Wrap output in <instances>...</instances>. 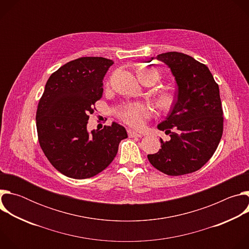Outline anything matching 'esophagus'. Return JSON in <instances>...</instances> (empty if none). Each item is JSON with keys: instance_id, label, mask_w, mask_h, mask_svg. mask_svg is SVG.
<instances>
[{"instance_id": "34e87169", "label": "esophagus", "mask_w": 249, "mask_h": 249, "mask_svg": "<svg viewBox=\"0 0 249 249\" xmlns=\"http://www.w3.org/2000/svg\"><path fill=\"white\" fill-rule=\"evenodd\" d=\"M128 135H129L130 138H135V137L141 138V137H143V135H142L141 133L135 132V131H133V130H128Z\"/></svg>"}]
</instances>
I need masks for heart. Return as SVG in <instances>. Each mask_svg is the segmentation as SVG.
<instances>
[{
  "label": "heart",
  "mask_w": 249,
  "mask_h": 249,
  "mask_svg": "<svg viewBox=\"0 0 249 249\" xmlns=\"http://www.w3.org/2000/svg\"><path fill=\"white\" fill-rule=\"evenodd\" d=\"M158 77L157 71L155 70H141L139 72V79L143 81L150 76ZM168 99L165 98L164 102ZM152 110L149 105L145 103H129L126 104L118 110L119 118L133 128L143 127L146 120L151 116Z\"/></svg>",
  "instance_id": "heart-1"
}]
</instances>
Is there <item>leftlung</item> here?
Wrapping results in <instances>:
<instances>
[{
    "mask_svg": "<svg viewBox=\"0 0 249 249\" xmlns=\"http://www.w3.org/2000/svg\"><path fill=\"white\" fill-rule=\"evenodd\" d=\"M163 62L174 77L177 92L172 109L158 129L170 133L161 149L148 155L154 167L167 175H183L201 168L214 155L223 135L219 86L209 68L193 57L167 52L152 57Z\"/></svg>",
    "mask_w": 249,
    "mask_h": 249,
    "instance_id": "left-lung-1",
    "label": "left lung"
}]
</instances>
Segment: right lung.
Listing matches in <instances>:
<instances>
[{
	"instance_id": "obj_1",
	"label": "right lung",
	"mask_w": 249,
	"mask_h": 249,
	"mask_svg": "<svg viewBox=\"0 0 249 249\" xmlns=\"http://www.w3.org/2000/svg\"><path fill=\"white\" fill-rule=\"evenodd\" d=\"M113 61L83 57L48 79L36 112L40 147L51 164L75 179L89 178L114 160L126 129L116 122L88 131L89 114L103 92V78Z\"/></svg>"
}]
</instances>
